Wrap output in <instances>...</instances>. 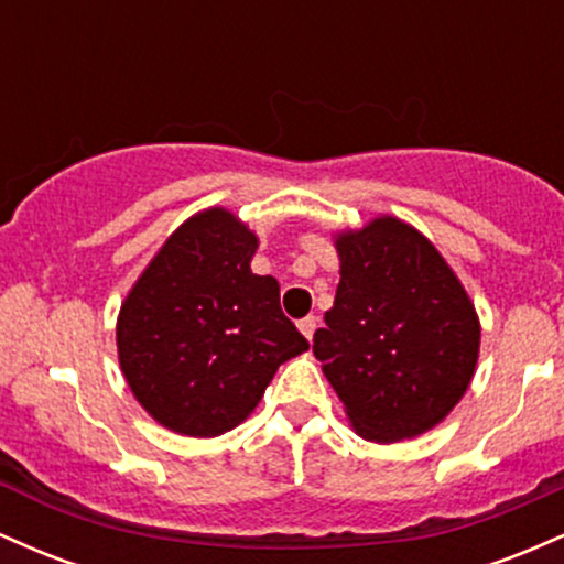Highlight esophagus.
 <instances>
[{"label":"esophagus","mask_w":564,"mask_h":564,"mask_svg":"<svg viewBox=\"0 0 564 564\" xmlns=\"http://www.w3.org/2000/svg\"><path fill=\"white\" fill-rule=\"evenodd\" d=\"M315 328H318V318H315V315H307V318L300 321V332L307 336V339H313Z\"/></svg>","instance_id":"esophagus-1"}]
</instances>
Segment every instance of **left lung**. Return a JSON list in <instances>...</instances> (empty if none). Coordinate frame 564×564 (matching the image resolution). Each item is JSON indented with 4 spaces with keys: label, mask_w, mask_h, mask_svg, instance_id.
I'll return each instance as SVG.
<instances>
[{
    "label": "left lung",
    "mask_w": 564,
    "mask_h": 564,
    "mask_svg": "<svg viewBox=\"0 0 564 564\" xmlns=\"http://www.w3.org/2000/svg\"><path fill=\"white\" fill-rule=\"evenodd\" d=\"M336 251L341 278L313 336L315 358L360 437L422 435L475 377V304L432 241L398 217L339 232Z\"/></svg>",
    "instance_id": "8db88e82"
}]
</instances>
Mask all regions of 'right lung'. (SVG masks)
Segmentation results:
<instances>
[{
    "instance_id": "add662e5",
    "label": "right lung",
    "mask_w": 564,
    "mask_h": 564,
    "mask_svg": "<svg viewBox=\"0 0 564 564\" xmlns=\"http://www.w3.org/2000/svg\"><path fill=\"white\" fill-rule=\"evenodd\" d=\"M257 236L228 209L166 238L121 304L116 347L138 403L187 437H217L254 411L278 366L310 349L273 275L251 273Z\"/></svg>"
}]
</instances>
